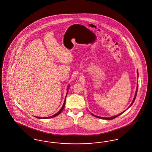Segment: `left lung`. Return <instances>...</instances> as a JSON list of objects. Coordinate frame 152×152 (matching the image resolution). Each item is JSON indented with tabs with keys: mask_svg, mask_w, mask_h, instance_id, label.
I'll list each match as a JSON object with an SVG mask.
<instances>
[{
	"mask_svg": "<svg viewBox=\"0 0 152 152\" xmlns=\"http://www.w3.org/2000/svg\"><path fill=\"white\" fill-rule=\"evenodd\" d=\"M137 72H138V71H137ZM137 75H138V76H139V74H138V73H137ZM138 87H139V84H138V83H137V89H136V94H135V96H134V99H133V101H132V103L131 104V105H130V106H129L128 108H129L131 106H132V104H133V102H134V100H135V99H136V95H137V90H138ZM128 108L127 109H128ZM127 109H126V110H127ZM125 112V111L121 112V113H120V114H119V115H116V116H115L111 117V118H102V117H99V116H98L94 115H93V114H92V115L94 116H95V117H96V118H99V119H106V120H112V119H115V118H116L118 117L119 116H120V115H121V114H122L123 112Z\"/></svg>",
	"mask_w": 152,
	"mask_h": 152,
	"instance_id": "obj_1",
	"label": "left lung"
}]
</instances>
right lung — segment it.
Instances as JSON below:
<instances>
[{
	"mask_svg": "<svg viewBox=\"0 0 152 152\" xmlns=\"http://www.w3.org/2000/svg\"><path fill=\"white\" fill-rule=\"evenodd\" d=\"M68 89L69 88H67V94H66V96H67V93H68ZM66 97H65V101H64V104H63V106L62 107V108H61V110H59L58 112H57V113H56L55 115H54L53 116H49V117H46V118H39V117H37V118H39V119H49V118H53V117H56V116H57V115H58L59 113H61V112L62 111V110H64V107H65V101H66Z\"/></svg>",
	"mask_w": 152,
	"mask_h": 152,
	"instance_id": "add662e5",
	"label": "right lung"
}]
</instances>
